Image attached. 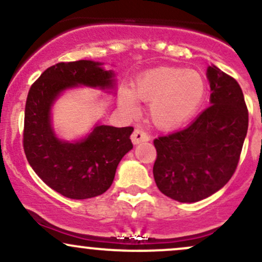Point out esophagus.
<instances>
[{
    "mask_svg": "<svg viewBox=\"0 0 262 262\" xmlns=\"http://www.w3.org/2000/svg\"><path fill=\"white\" fill-rule=\"evenodd\" d=\"M130 138H132V141H133L134 145L141 143V141H148L150 139L149 135L146 134L141 128H135Z\"/></svg>",
    "mask_w": 262,
    "mask_h": 262,
    "instance_id": "esophagus-1",
    "label": "esophagus"
}]
</instances>
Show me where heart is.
Returning <instances> with one entry per match:
<instances>
[{
	"mask_svg": "<svg viewBox=\"0 0 262 262\" xmlns=\"http://www.w3.org/2000/svg\"><path fill=\"white\" fill-rule=\"evenodd\" d=\"M206 81L200 73L183 68H158L140 75L133 92L122 90L121 104L129 112L137 111V101L150 102L149 113L155 125L177 128L191 118L206 96Z\"/></svg>",
	"mask_w": 262,
	"mask_h": 262,
	"instance_id": "1",
	"label": "heart"
}]
</instances>
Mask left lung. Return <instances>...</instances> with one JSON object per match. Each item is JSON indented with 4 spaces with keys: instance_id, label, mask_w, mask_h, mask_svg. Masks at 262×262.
Returning a JSON list of instances; mask_svg holds the SVG:
<instances>
[{
    "instance_id": "left-lung-1",
    "label": "left lung",
    "mask_w": 262,
    "mask_h": 262,
    "mask_svg": "<svg viewBox=\"0 0 262 262\" xmlns=\"http://www.w3.org/2000/svg\"><path fill=\"white\" fill-rule=\"evenodd\" d=\"M210 106L188 127L154 140L152 173L165 196L193 203L212 196L235 172L248 133L249 113L235 79L207 69Z\"/></svg>"
}]
</instances>
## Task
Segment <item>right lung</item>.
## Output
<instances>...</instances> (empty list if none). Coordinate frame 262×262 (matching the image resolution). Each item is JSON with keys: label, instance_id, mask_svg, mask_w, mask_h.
Returning <instances> with one entry per match:
<instances>
[{"label": "right lung", "instance_id": "right-lung-1", "mask_svg": "<svg viewBox=\"0 0 262 262\" xmlns=\"http://www.w3.org/2000/svg\"><path fill=\"white\" fill-rule=\"evenodd\" d=\"M114 73L101 62L79 60L50 66L33 83L25 112L23 148L32 169L43 181L71 200L104 193L112 185L117 166L133 148V127L96 124L83 139L60 140L52 127V106L65 90L76 86L111 90Z\"/></svg>", "mask_w": 262, "mask_h": 262}]
</instances>
